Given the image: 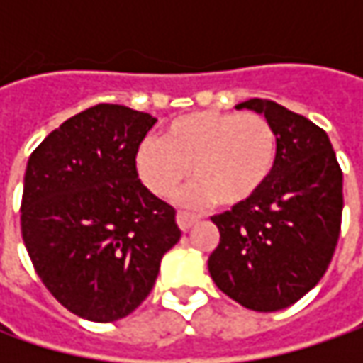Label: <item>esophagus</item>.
<instances>
[{
    "label": "esophagus",
    "instance_id": "esophagus-1",
    "mask_svg": "<svg viewBox=\"0 0 363 363\" xmlns=\"http://www.w3.org/2000/svg\"><path fill=\"white\" fill-rule=\"evenodd\" d=\"M196 222H200V216H198V214H191V212H186V210H179V212H177V224H179V228L184 232L189 230Z\"/></svg>",
    "mask_w": 363,
    "mask_h": 363
}]
</instances>
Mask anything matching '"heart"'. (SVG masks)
<instances>
[{
	"label": "heart",
	"mask_w": 363,
	"mask_h": 363,
	"mask_svg": "<svg viewBox=\"0 0 363 363\" xmlns=\"http://www.w3.org/2000/svg\"><path fill=\"white\" fill-rule=\"evenodd\" d=\"M277 160V133L258 113L198 111L174 119L160 141L137 151V172L155 196H169L189 174L182 200L236 208L257 196Z\"/></svg>",
	"instance_id": "obj_1"
}]
</instances>
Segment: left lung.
I'll use <instances>...</instances> for the list:
<instances>
[{
    "label": "left lung",
    "mask_w": 363,
    "mask_h": 363,
    "mask_svg": "<svg viewBox=\"0 0 363 363\" xmlns=\"http://www.w3.org/2000/svg\"><path fill=\"white\" fill-rule=\"evenodd\" d=\"M250 108L271 121L277 160L248 202L212 218L220 242L208 258L216 286L252 311H279L328 271L342 232L343 174L328 133L267 99Z\"/></svg>",
    "instance_id": "left-lung-1"
}]
</instances>
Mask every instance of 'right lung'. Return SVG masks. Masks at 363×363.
<instances>
[{"mask_svg":"<svg viewBox=\"0 0 363 363\" xmlns=\"http://www.w3.org/2000/svg\"><path fill=\"white\" fill-rule=\"evenodd\" d=\"M155 121L101 103L64 121L28 160L21 238L46 289L82 319L133 313L182 236L174 206L137 174V151Z\"/></svg>","mask_w":363,"mask_h":363,"instance_id":"1","label":"right lung"}]
</instances>
